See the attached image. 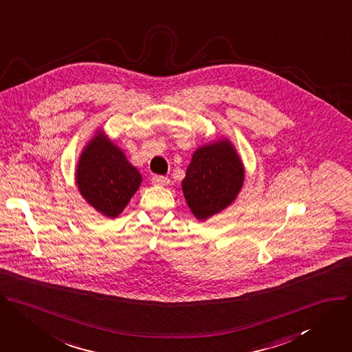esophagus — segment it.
Returning a JSON list of instances; mask_svg holds the SVG:
<instances>
[{
	"instance_id": "obj_1",
	"label": "esophagus",
	"mask_w": 352,
	"mask_h": 352,
	"mask_svg": "<svg viewBox=\"0 0 352 352\" xmlns=\"http://www.w3.org/2000/svg\"><path fill=\"white\" fill-rule=\"evenodd\" d=\"M152 183L156 186H168L169 184V179L165 176H153L152 177Z\"/></svg>"
}]
</instances>
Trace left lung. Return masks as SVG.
I'll use <instances>...</instances> for the list:
<instances>
[{"instance_id": "left-lung-1", "label": "left lung", "mask_w": 352, "mask_h": 352, "mask_svg": "<svg viewBox=\"0 0 352 352\" xmlns=\"http://www.w3.org/2000/svg\"><path fill=\"white\" fill-rule=\"evenodd\" d=\"M245 182V166L233 144L225 137L194 151L182 190L199 221H207L236 200Z\"/></svg>"}]
</instances>
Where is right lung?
<instances>
[{"mask_svg":"<svg viewBox=\"0 0 352 352\" xmlns=\"http://www.w3.org/2000/svg\"><path fill=\"white\" fill-rule=\"evenodd\" d=\"M75 183L91 207L106 218H117L140 188L142 176L123 149L99 129L80 155Z\"/></svg>","mask_w":352,"mask_h":352,"instance_id":"obj_1","label":"right lung"}]
</instances>
